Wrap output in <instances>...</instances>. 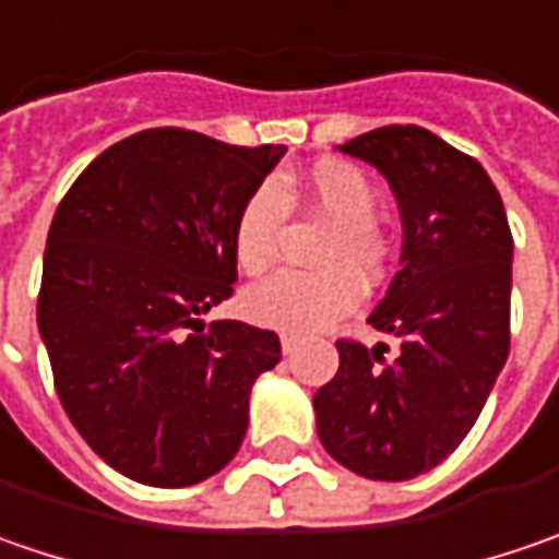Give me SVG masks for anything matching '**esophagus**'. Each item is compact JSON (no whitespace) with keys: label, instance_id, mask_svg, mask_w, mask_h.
Here are the masks:
<instances>
[{"label":"esophagus","instance_id":"esophagus-1","mask_svg":"<svg viewBox=\"0 0 559 559\" xmlns=\"http://www.w3.org/2000/svg\"><path fill=\"white\" fill-rule=\"evenodd\" d=\"M297 347H300V334H294V331H284V334H281V350L290 356V353L297 350Z\"/></svg>","mask_w":559,"mask_h":559}]
</instances>
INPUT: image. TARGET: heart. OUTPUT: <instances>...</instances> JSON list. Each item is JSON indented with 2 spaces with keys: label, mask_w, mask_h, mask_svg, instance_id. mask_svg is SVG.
<instances>
[{
  "label": "heart",
  "mask_w": 559,
  "mask_h": 559,
  "mask_svg": "<svg viewBox=\"0 0 559 559\" xmlns=\"http://www.w3.org/2000/svg\"><path fill=\"white\" fill-rule=\"evenodd\" d=\"M304 203L331 222L319 243L325 269H284L243 294V312L269 328L312 331L359 304V280L378 281L391 262V237L376 218V181L353 162L322 158L304 178L255 183L234 218V259L259 275L278 259V243L290 209Z\"/></svg>",
  "instance_id": "b5f03b06"
}]
</instances>
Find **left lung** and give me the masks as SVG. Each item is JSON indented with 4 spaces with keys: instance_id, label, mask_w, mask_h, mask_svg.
<instances>
[{
    "instance_id": "1",
    "label": "left lung",
    "mask_w": 559,
    "mask_h": 559,
    "mask_svg": "<svg viewBox=\"0 0 559 559\" xmlns=\"http://www.w3.org/2000/svg\"><path fill=\"white\" fill-rule=\"evenodd\" d=\"M337 150L376 165L401 203V272L369 316L401 350L341 337L316 423L350 473L406 481L463 444L507 362L513 234L488 171L425 128L388 124Z\"/></svg>"
}]
</instances>
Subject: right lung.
Masks as SVG:
<instances>
[{"label": "right lung", "mask_w": 559, "mask_h": 559, "mask_svg": "<svg viewBox=\"0 0 559 559\" xmlns=\"http://www.w3.org/2000/svg\"><path fill=\"white\" fill-rule=\"evenodd\" d=\"M287 146L153 128L96 156L46 237L37 322L68 419L111 469L197 485L231 463L275 331L200 316L234 297V218Z\"/></svg>", "instance_id": "add662e5"}]
</instances>
